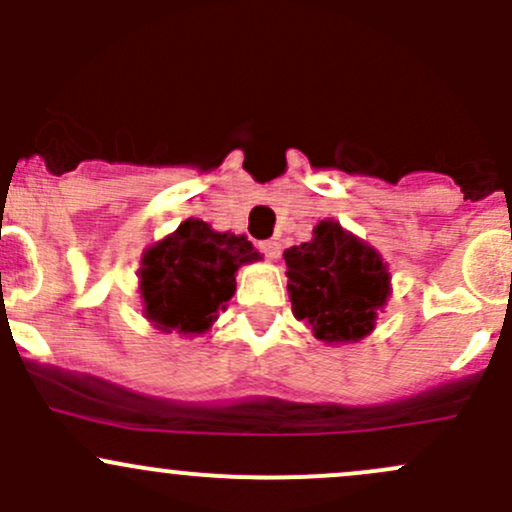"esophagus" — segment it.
I'll use <instances>...</instances> for the list:
<instances>
[{
    "label": "esophagus",
    "mask_w": 512,
    "mask_h": 512,
    "mask_svg": "<svg viewBox=\"0 0 512 512\" xmlns=\"http://www.w3.org/2000/svg\"><path fill=\"white\" fill-rule=\"evenodd\" d=\"M260 250L265 252L267 260H277V257H280V242L265 240V242H260Z\"/></svg>",
    "instance_id": "obj_1"
}]
</instances>
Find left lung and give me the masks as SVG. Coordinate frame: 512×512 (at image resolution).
<instances>
[{
    "label": "left lung",
    "instance_id": "obj_1",
    "mask_svg": "<svg viewBox=\"0 0 512 512\" xmlns=\"http://www.w3.org/2000/svg\"><path fill=\"white\" fill-rule=\"evenodd\" d=\"M292 314L324 344H354L369 337L391 297L384 257L344 230L319 220L312 240L285 250Z\"/></svg>",
    "mask_w": 512,
    "mask_h": 512
}]
</instances>
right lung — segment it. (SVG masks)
<instances>
[{"instance_id":"obj_1","label":"right lung","mask_w":512,"mask_h":512,"mask_svg":"<svg viewBox=\"0 0 512 512\" xmlns=\"http://www.w3.org/2000/svg\"><path fill=\"white\" fill-rule=\"evenodd\" d=\"M262 260L245 235L213 230L188 218L141 257L138 292L143 317L165 334L198 337L213 329L235 294L242 265Z\"/></svg>"}]
</instances>
